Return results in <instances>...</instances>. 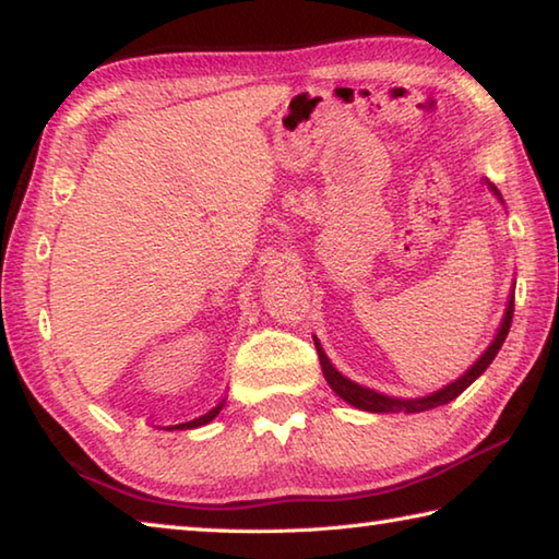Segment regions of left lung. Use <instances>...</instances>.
<instances>
[{"instance_id": "left-lung-1", "label": "left lung", "mask_w": 559, "mask_h": 559, "mask_svg": "<svg viewBox=\"0 0 559 559\" xmlns=\"http://www.w3.org/2000/svg\"><path fill=\"white\" fill-rule=\"evenodd\" d=\"M486 186H489V190L493 192V198L501 202L503 205V198L501 192L496 190L493 182H489L484 178ZM515 288V286H513ZM511 320H513V290L509 296V306H506V312H503V320L499 324V330H496L493 340L489 347L484 349V354L479 359H476L469 369H466L460 379H454L452 383L442 385L440 391H432L428 395H420V399H395V395H385V393H379L373 389H367V385H361L357 381H352L347 377H342V373L332 367V361L328 359V354H324L322 344L318 342V337H314V347H318V357H320V364H322V373H324V381L330 383V389L340 395L342 401H347L349 405H354V408L359 411H367V413H423V411H430V408H438V405H444L454 401L456 395H460L462 391L469 389V385L481 377V373L489 369V364L493 361L496 354H499L501 344L506 342V334H509V328H511Z\"/></svg>"}]
</instances>
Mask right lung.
Returning a JSON list of instances; mask_svg holds the SVG:
<instances>
[{
  "instance_id": "right-lung-1",
  "label": "right lung",
  "mask_w": 559,
  "mask_h": 559,
  "mask_svg": "<svg viewBox=\"0 0 559 559\" xmlns=\"http://www.w3.org/2000/svg\"><path fill=\"white\" fill-rule=\"evenodd\" d=\"M225 408V401H219L215 408L212 411H207L205 415H200V418H195V420H190V423H180V425H170L168 430H192V428H200V425H207L210 420H215L217 415H219V411Z\"/></svg>"
}]
</instances>
